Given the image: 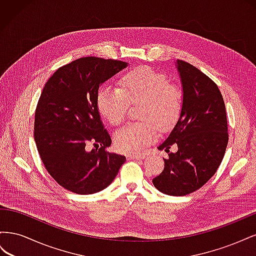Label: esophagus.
I'll use <instances>...</instances> for the list:
<instances>
[{"label":"esophagus","instance_id":"34e87169","mask_svg":"<svg viewBox=\"0 0 256 256\" xmlns=\"http://www.w3.org/2000/svg\"><path fill=\"white\" fill-rule=\"evenodd\" d=\"M146 157V154L145 152H136V154H130V156H129V158H131V159H144Z\"/></svg>","mask_w":256,"mask_h":256}]
</instances>
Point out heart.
<instances>
[{
    "mask_svg": "<svg viewBox=\"0 0 256 256\" xmlns=\"http://www.w3.org/2000/svg\"><path fill=\"white\" fill-rule=\"evenodd\" d=\"M130 102H143L140 116L144 120L129 122L116 131L114 142L122 152H138L157 140L160 126L164 130L174 125L182 110V95L164 74L150 67H138L124 76L120 88L104 85L97 94L98 109L112 125L126 120Z\"/></svg>",
    "mask_w": 256,
    "mask_h": 256,
    "instance_id": "b5f03b06",
    "label": "heart"
}]
</instances>
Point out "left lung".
I'll use <instances>...</instances> for the list:
<instances>
[{
	"label": "left lung",
	"mask_w": 256,
	"mask_h": 256,
	"mask_svg": "<svg viewBox=\"0 0 256 256\" xmlns=\"http://www.w3.org/2000/svg\"><path fill=\"white\" fill-rule=\"evenodd\" d=\"M182 86L180 118L158 150H164L162 173L152 184L168 196H182L198 190L221 164L228 142L226 104L216 84L191 64L177 60ZM175 144L176 153L169 152Z\"/></svg>",
	"instance_id": "8db88e82"
}]
</instances>
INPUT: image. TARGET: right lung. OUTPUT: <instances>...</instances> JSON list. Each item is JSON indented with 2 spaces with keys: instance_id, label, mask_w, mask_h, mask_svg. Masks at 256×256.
Masks as SVG:
<instances>
[{
  "instance_id": "1",
  "label": "right lung",
  "mask_w": 256,
  "mask_h": 256,
  "mask_svg": "<svg viewBox=\"0 0 256 256\" xmlns=\"http://www.w3.org/2000/svg\"><path fill=\"white\" fill-rule=\"evenodd\" d=\"M127 66L118 60L81 58L58 68L44 85L34 138L47 171L68 191H102L125 164V156L106 150L112 140L100 118L97 94L100 85ZM90 142L100 148L88 151Z\"/></svg>"
}]
</instances>
